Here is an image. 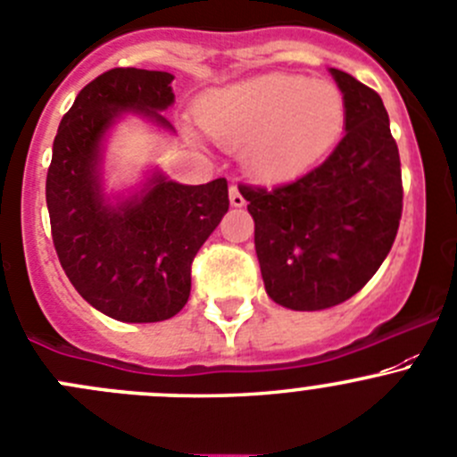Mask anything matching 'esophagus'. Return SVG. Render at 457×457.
<instances>
[{
    "label": "esophagus",
    "instance_id": "esophagus-1",
    "mask_svg": "<svg viewBox=\"0 0 457 457\" xmlns=\"http://www.w3.org/2000/svg\"><path fill=\"white\" fill-rule=\"evenodd\" d=\"M229 205H232V207L245 205V196H243L241 189H238L237 185H232V187H229Z\"/></svg>",
    "mask_w": 457,
    "mask_h": 457
}]
</instances>
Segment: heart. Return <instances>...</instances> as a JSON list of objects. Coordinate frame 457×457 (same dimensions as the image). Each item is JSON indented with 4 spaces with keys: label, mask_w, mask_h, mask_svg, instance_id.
I'll use <instances>...</instances> for the list:
<instances>
[{
    "label": "heart",
    "mask_w": 457,
    "mask_h": 457,
    "mask_svg": "<svg viewBox=\"0 0 457 457\" xmlns=\"http://www.w3.org/2000/svg\"><path fill=\"white\" fill-rule=\"evenodd\" d=\"M198 122L225 149H241L252 179L295 180L330 154L346 127V97L330 79L268 73L214 88Z\"/></svg>",
    "instance_id": "heart-1"
}]
</instances>
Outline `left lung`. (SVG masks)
Listing matches in <instances>:
<instances>
[{
    "instance_id": "1",
    "label": "left lung",
    "mask_w": 457,
    "mask_h": 457,
    "mask_svg": "<svg viewBox=\"0 0 457 457\" xmlns=\"http://www.w3.org/2000/svg\"><path fill=\"white\" fill-rule=\"evenodd\" d=\"M330 75L346 97L335 152L295 183L241 189L265 292L290 310H326L357 295L402 219L400 152L382 97L344 71Z\"/></svg>"
}]
</instances>
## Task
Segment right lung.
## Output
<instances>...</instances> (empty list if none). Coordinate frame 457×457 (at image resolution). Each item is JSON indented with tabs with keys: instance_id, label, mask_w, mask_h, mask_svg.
<instances>
[{
	"instance_id": "1",
	"label": "right lung",
	"mask_w": 457,
	"mask_h": 457,
	"mask_svg": "<svg viewBox=\"0 0 457 457\" xmlns=\"http://www.w3.org/2000/svg\"><path fill=\"white\" fill-rule=\"evenodd\" d=\"M167 71L111 69L88 82L53 140L46 207L53 245L84 301L127 323L165 321L192 290V261L229 207L228 180L183 185L158 167L138 187L106 194L111 131L136 116L176 134L162 111L174 104Z\"/></svg>"
}]
</instances>
